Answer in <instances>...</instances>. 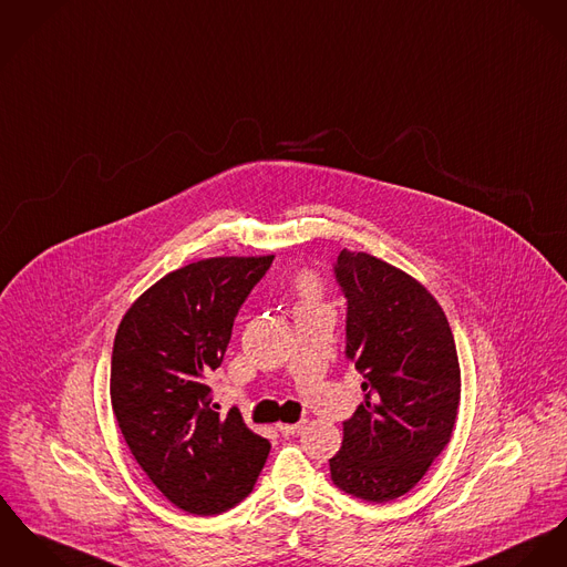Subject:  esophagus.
Masks as SVG:
<instances>
[{"label":"esophagus","mask_w":567,"mask_h":567,"mask_svg":"<svg viewBox=\"0 0 567 567\" xmlns=\"http://www.w3.org/2000/svg\"><path fill=\"white\" fill-rule=\"evenodd\" d=\"M303 426H306V420L295 422V424H277V431H279L281 435H295V433H299Z\"/></svg>","instance_id":"1"}]
</instances>
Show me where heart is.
Wrapping results in <instances>:
<instances>
[{
	"label": "heart",
	"instance_id": "1",
	"mask_svg": "<svg viewBox=\"0 0 567 567\" xmlns=\"http://www.w3.org/2000/svg\"><path fill=\"white\" fill-rule=\"evenodd\" d=\"M299 297H301L299 306H313V303H318V286H316L313 279H309V277H301L299 279Z\"/></svg>",
	"mask_w": 567,
	"mask_h": 567
}]
</instances>
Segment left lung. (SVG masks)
<instances>
[{"label":"left lung","instance_id":"1","mask_svg":"<svg viewBox=\"0 0 567 567\" xmlns=\"http://www.w3.org/2000/svg\"><path fill=\"white\" fill-rule=\"evenodd\" d=\"M347 297V358L363 403L344 422L331 481L361 501L408 494L451 442L462 399L457 347L444 309L401 268L342 249L333 264Z\"/></svg>","mask_w":567,"mask_h":567}]
</instances>
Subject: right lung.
I'll list each match as a JSON object with an SVG mask.
<instances>
[{
	"mask_svg": "<svg viewBox=\"0 0 567 567\" xmlns=\"http://www.w3.org/2000/svg\"><path fill=\"white\" fill-rule=\"evenodd\" d=\"M272 258L182 266L132 303L114 336L110 399L118 429L155 487L188 514L236 507L251 494L270 451L238 410L220 417L209 408L206 379Z\"/></svg>",
	"mask_w": 567,
	"mask_h": 567,
	"instance_id": "right-lung-1",
	"label": "right lung"
}]
</instances>
